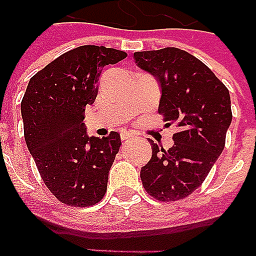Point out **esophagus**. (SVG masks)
I'll return each instance as SVG.
<instances>
[{
  "instance_id": "obj_1",
  "label": "esophagus",
  "mask_w": 256,
  "mask_h": 256,
  "mask_svg": "<svg viewBox=\"0 0 256 256\" xmlns=\"http://www.w3.org/2000/svg\"><path fill=\"white\" fill-rule=\"evenodd\" d=\"M121 140H128V139H132L134 138V135L132 134H130V132H121Z\"/></svg>"
}]
</instances>
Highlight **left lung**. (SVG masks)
I'll list each match as a JSON object with an SVG mask.
<instances>
[{"label":"left lung","instance_id":"8db88e82","mask_svg":"<svg viewBox=\"0 0 256 256\" xmlns=\"http://www.w3.org/2000/svg\"><path fill=\"white\" fill-rule=\"evenodd\" d=\"M135 63L160 84L158 112L176 124L174 146L159 148L140 170L144 189L159 201H176L201 186L226 146L232 121L230 92L206 64L176 47L134 54Z\"/></svg>","mask_w":256,"mask_h":256}]
</instances>
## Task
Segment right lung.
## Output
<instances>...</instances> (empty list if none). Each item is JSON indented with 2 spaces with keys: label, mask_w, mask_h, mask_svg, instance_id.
I'll return each mask as SVG.
<instances>
[{
  "label": "right lung",
  "mask_w": 256,
  "mask_h": 256,
  "mask_svg": "<svg viewBox=\"0 0 256 256\" xmlns=\"http://www.w3.org/2000/svg\"><path fill=\"white\" fill-rule=\"evenodd\" d=\"M126 58L114 48L80 46L48 63L26 86L21 101L26 147L46 186L66 205L92 206L106 193L120 135L88 136L84 108L97 97L104 67Z\"/></svg>",
  "instance_id": "obj_1"
}]
</instances>
